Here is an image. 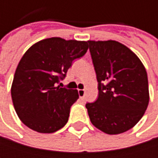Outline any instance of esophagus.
<instances>
[{
	"instance_id": "1",
	"label": "esophagus",
	"mask_w": 158,
	"mask_h": 158,
	"mask_svg": "<svg viewBox=\"0 0 158 158\" xmlns=\"http://www.w3.org/2000/svg\"><path fill=\"white\" fill-rule=\"evenodd\" d=\"M79 98L83 99L84 96H85V89H79Z\"/></svg>"
}]
</instances>
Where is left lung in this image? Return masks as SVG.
Here are the masks:
<instances>
[{
    "instance_id": "1",
    "label": "left lung",
    "mask_w": 158,
    "mask_h": 158,
    "mask_svg": "<svg viewBox=\"0 0 158 158\" xmlns=\"http://www.w3.org/2000/svg\"><path fill=\"white\" fill-rule=\"evenodd\" d=\"M99 96L87 103L91 123L107 135L133 128L149 102L146 70L139 57L126 46L114 41L89 40Z\"/></svg>"
}]
</instances>
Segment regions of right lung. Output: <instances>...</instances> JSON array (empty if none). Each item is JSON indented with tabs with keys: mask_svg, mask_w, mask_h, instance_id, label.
Segmentation results:
<instances>
[{
	"mask_svg": "<svg viewBox=\"0 0 158 158\" xmlns=\"http://www.w3.org/2000/svg\"><path fill=\"white\" fill-rule=\"evenodd\" d=\"M88 42L51 37L34 44L16 68L11 94L19 119L30 129L51 134L69 120L77 89L60 88L74 59L84 56Z\"/></svg>",
	"mask_w": 158,
	"mask_h": 158,
	"instance_id": "obj_1",
	"label": "right lung"
}]
</instances>
